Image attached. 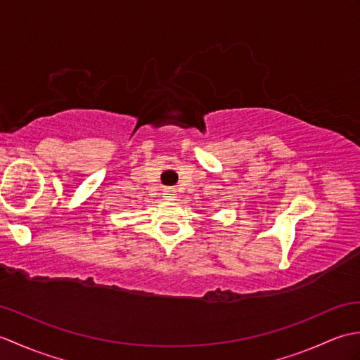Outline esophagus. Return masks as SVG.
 <instances>
[{
	"label": "esophagus",
	"mask_w": 360,
	"mask_h": 360,
	"mask_svg": "<svg viewBox=\"0 0 360 360\" xmlns=\"http://www.w3.org/2000/svg\"><path fill=\"white\" fill-rule=\"evenodd\" d=\"M164 195L168 201H174L176 200V190L174 188H165Z\"/></svg>",
	"instance_id": "34e87169"
}]
</instances>
